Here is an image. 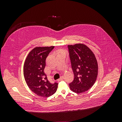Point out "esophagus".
Listing matches in <instances>:
<instances>
[{
  "instance_id": "34e87169",
  "label": "esophagus",
  "mask_w": 122,
  "mask_h": 122,
  "mask_svg": "<svg viewBox=\"0 0 122 122\" xmlns=\"http://www.w3.org/2000/svg\"><path fill=\"white\" fill-rule=\"evenodd\" d=\"M64 76H61V78H60V79H58L57 80L58 81H61V80H64Z\"/></svg>"
}]
</instances>
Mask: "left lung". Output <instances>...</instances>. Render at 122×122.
<instances>
[{"label":"left lung","mask_w":122,"mask_h":122,"mask_svg":"<svg viewBox=\"0 0 122 122\" xmlns=\"http://www.w3.org/2000/svg\"><path fill=\"white\" fill-rule=\"evenodd\" d=\"M68 47L74 75L73 81L69 84L70 90L76 93H82L93 86L96 80L97 61L92 51L83 44Z\"/></svg>","instance_id":"1"}]
</instances>
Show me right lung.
Returning a JSON list of instances; mask_svg holds the SVG:
<instances>
[{"instance_id": "obj_1", "label": "right lung", "mask_w": 122, "mask_h": 122, "mask_svg": "<svg viewBox=\"0 0 122 122\" xmlns=\"http://www.w3.org/2000/svg\"><path fill=\"white\" fill-rule=\"evenodd\" d=\"M54 46L36 47L29 52L23 67V74L28 86L38 96L49 97L56 92L58 83H51L44 69L46 59Z\"/></svg>"}]
</instances>
